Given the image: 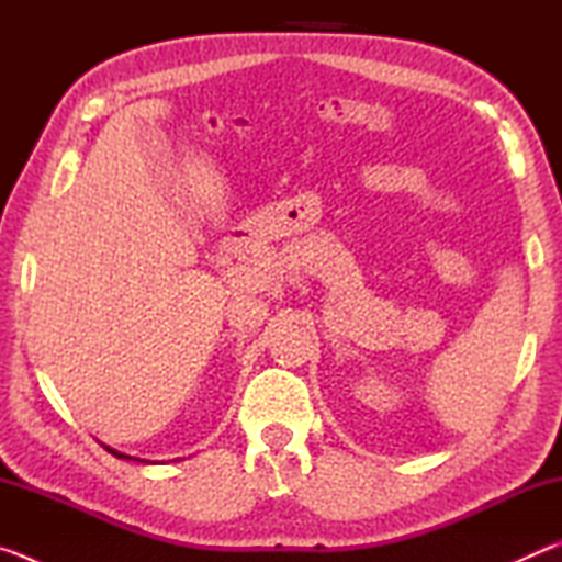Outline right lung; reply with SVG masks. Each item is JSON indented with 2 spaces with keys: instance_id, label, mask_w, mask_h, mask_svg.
<instances>
[{
  "instance_id": "obj_1",
  "label": "right lung",
  "mask_w": 562,
  "mask_h": 562,
  "mask_svg": "<svg viewBox=\"0 0 562 562\" xmlns=\"http://www.w3.org/2000/svg\"><path fill=\"white\" fill-rule=\"evenodd\" d=\"M103 449H106L109 453L116 456V459H123V461H140V463H150V461H146V459H136V456H128V453H121V451H116V449H111V446H106V443H103Z\"/></svg>"
}]
</instances>
